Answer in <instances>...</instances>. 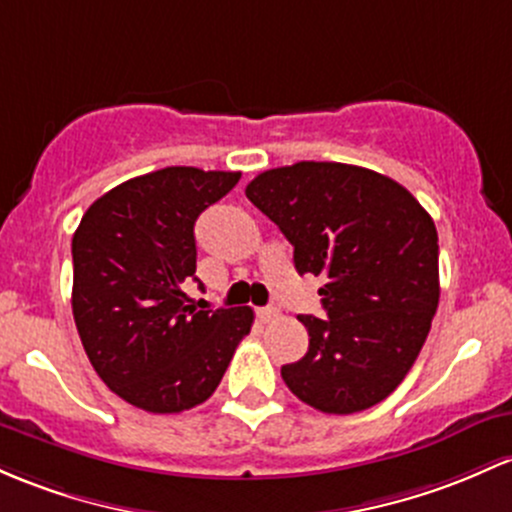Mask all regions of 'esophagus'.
<instances>
[{
  "instance_id": "34e87169",
  "label": "esophagus",
  "mask_w": 512,
  "mask_h": 512,
  "mask_svg": "<svg viewBox=\"0 0 512 512\" xmlns=\"http://www.w3.org/2000/svg\"><path fill=\"white\" fill-rule=\"evenodd\" d=\"M257 318H260L262 323H269V320L279 318V308H272V306H267V308H257Z\"/></svg>"
}]
</instances>
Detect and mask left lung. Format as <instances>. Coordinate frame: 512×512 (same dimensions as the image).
Wrapping results in <instances>:
<instances>
[{
  "label": "left lung",
  "instance_id": "8db88e82",
  "mask_svg": "<svg viewBox=\"0 0 512 512\" xmlns=\"http://www.w3.org/2000/svg\"><path fill=\"white\" fill-rule=\"evenodd\" d=\"M247 199L316 274L328 318L299 316L308 352L282 379L316 411L347 415L384 401L406 379L440 301L437 230L391 177L342 162H296L257 174Z\"/></svg>",
  "mask_w": 512,
  "mask_h": 512
}]
</instances>
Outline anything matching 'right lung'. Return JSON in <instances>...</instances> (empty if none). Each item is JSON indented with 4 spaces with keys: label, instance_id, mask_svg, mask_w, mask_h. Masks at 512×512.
I'll return each mask as SVG.
<instances>
[{
    "label": "right lung",
    "instance_id": "right-lung-1",
    "mask_svg": "<svg viewBox=\"0 0 512 512\" xmlns=\"http://www.w3.org/2000/svg\"><path fill=\"white\" fill-rule=\"evenodd\" d=\"M240 172L165 167L99 196L72 235V316L94 372L148 413H182L216 391L252 308L194 311V223Z\"/></svg>",
    "mask_w": 512,
    "mask_h": 512
}]
</instances>
